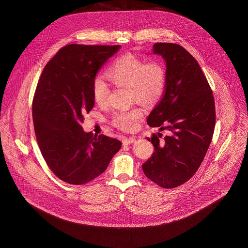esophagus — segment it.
Returning <instances> with one entry per match:
<instances>
[{"label": "esophagus", "instance_id": "esophagus-1", "mask_svg": "<svg viewBox=\"0 0 248 248\" xmlns=\"http://www.w3.org/2000/svg\"><path fill=\"white\" fill-rule=\"evenodd\" d=\"M135 141H136V139L133 138V137L124 138V140H123V145H124V146H127V145H130V144H132L133 142Z\"/></svg>", "mask_w": 248, "mask_h": 248}]
</instances>
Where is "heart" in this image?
I'll return each mask as SVG.
<instances>
[{
	"label": "heart",
	"instance_id": "1",
	"mask_svg": "<svg viewBox=\"0 0 248 248\" xmlns=\"http://www.w3.org/2000/svg\"><path fill=\"white\" fill-rule=\"evenodd\" d=\"M108 80L118 87L128 89L131 102L154 103L164 93L166 83L165 68L158 62L146 63L134 55H124L115 59L105 72ZM92 95L98 105L106 104L108 87L101 78H95L92 83ZM143 118V110L134 107L116 111L112 124L120 129H135Z\"/></svg>",
	"mask_w": 248,
	"mask_h": 248
}]
</instances>
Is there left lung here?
I'll list each match as a JSON object with an SVG mask.
<instances>
[{
	"label": "left lung",
	"instance_id": "1",
	"mask_svg": "<svg viewBox=\"0 0 248 248\" xmlns=\"http://www.w3.org/2000/svg\"><path fill=\"white\" fill-rule=\"evenodd\" d=\"M154 54L166 65L162 99L147 119L151 127L167 130L153 135V156L142 165L145 176L162 188L185 183L200 167L212 140L216 110L210 85L201 67L185 48L156 43Z\"/></svg>",
	"mask_w": 248,
	"mask_h": 248
}]
</instances>
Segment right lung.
Wrapping results in <instances>:
<instances>
[{
	"instance_id": "1",
	"label": "right lung",
	"mask_w": 248,
	"mask_h": 248,
	"mask_svg": "<svg viewBox=\"0 0 248 248\" xmlns=\"http://www.w3.org/2000/svg\"><path fill=\"white\" fill-rule=\"evenodd\" d=\"M121 46L72 44L59 49L41 74L32 102L36 139L52 172L61 180L83 185L101 175L118 153V140L81 125L94 105L95 75Z\"/></svg>"
}]
</instances>
